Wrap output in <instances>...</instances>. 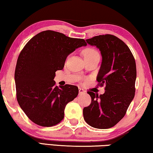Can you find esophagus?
Returning <instances> with one entry per match:
<instances>
[{"instance_id": "esophagus-1", "label": "esophagus", "mask_w": 153, "mask_h": 153, "mask_svg": "<svg viewBox=\"0 0 153 153\" xmlns=\"http://www.w3.org/2000/svg\"><path fill=\"white\" fill-rule=\"evenodd\" d=\"M85 92V90H83L82 88H79V94H83Z\"/></svg>"}]
</instances>
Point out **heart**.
<instances>
[{
  "mask_svg": "<svg viewBox=\"0 0 153 153\" xmlns=\"http://www.w3.org/2000/svg\"><path fill=\"white\" fill-rule=\"evenodd\" d=\"M84 53V57H88V56H96V55H99L98 52L94 50L93 49H87L83 52Z\"/></svg>",
  "mask_w": 153,
  "mask_h": 153,
  "instance_id": "b5f03b06",
  "label": "heart"
}]
</instances>
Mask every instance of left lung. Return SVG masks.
I'll use <instances>...</instances> for the list:
<instances>
[{
    "label": "left lung",
    "mask_w": 153,
    "mask_h": 153,
    "mask_svg": "<svg viewBox=\"0 0 153 153\" xmlns=\"http://www.w3.org/2000/svg\"><path fill=\"white\" fill-rule=\"evenodd\" d=\"M86 42L101 52L97 80L105 92L100 96L88 92L92 101L83 109V117L93 128H109L123 119L135 96L136 61L128 46L116 36L99 35Z\"/></svg>",
    "instance_id": "left-lung-1"
}]
</instances>
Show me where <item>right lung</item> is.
I'll return each instance as SVG.
<instances>
[{
	"label": "right lung",
	"instance_id": "1",
	"mask_svg": "<svg viewBox=\"0 0 153 153\" xmlns=\"http://www.w3.org/2000/svg\"><path fill=\"white\" fill-rule=\"evenodd\" d=\"M87 44L52 30L43 31L24 46L15 71L17 100L31 121L44 127L62 121L65 105L78 96V88L56 85V71L62 70L65 59Z\"/></svg>",
	"mask_w": 153,
	"mask_h": 153
}]
</instances>
